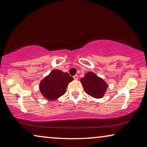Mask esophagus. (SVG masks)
<instances>
[{
    "label": "esophagus",
    "mask_w": 147,
    "mask_h": 147,
    "mask_svg": "<svg viewBox=\"0 0 147 147\" xmlns=\"http://www.w3.org/2000/svg\"><path fill=\"white\" fill-rule=\"evenodd\" d=\"M74 80H77L78 79V75H75V76H74Z\"/></svg>",
    "instance_id": "1"
}]
</instances>
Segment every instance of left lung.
<instances>
[{"label":"left lung","mask_w":147,"mask_h":147,"mask_svg":"<svg viewBox=\"0 0 147 147\" xmlns=\"http://www.w3.org/2000/svg\"><path fill=\"white\" fill-rule=\"evenodd\" d=\"M80 81L86 92L95 98H101L107 90V84L105 81L92 72L87 73Z\"/></svg>","instance_id":"8db88e82"}]
</instances>
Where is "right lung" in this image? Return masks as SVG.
Wrapping results in <instances>:
<instances>
[{
	"label": "right lung",
	"mask_w": 147,
	"mask_h": 147,
	"mask_svg": "<svg viewBox=\"0 0 147 147\" xmlns=\"http://www.w3.org/2000/svg\"><path fill=\"white\" fill-rule=\"evenodd\" d=\"M73 80L68 73L54 69L40 82V92L45 98L54 101L64 94L67 85Z\"/></svg>",
	"instance_id": "obj_1"
}]
</instances>
